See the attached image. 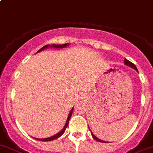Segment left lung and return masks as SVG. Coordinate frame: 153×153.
Masks as SVG:
<instances>
[{
  "label": "left lung",
  "instance_id": "8db88e82",
  "mask_svg": "<svg viewBox=\"0 0 153 153\" xmlns=\"http://www.w3.org/2000/svg\"><path fill=\"white\" fill-rule=\"evenodd\" d=\"M124 64L126 65H128V66L131 67V68H134L135 70H137V66H136V65H135L133 64V63H132L131 62H130V61H129V60L126 59H124ZM89 130H90V129H89ZM91 136H92V137H93V138L94 139V140H97V141H98V142H100V143H106L105 141H103V140H100V139H98V138H97V137H96L95 136H94V135L93 133H91Z\"/></svg>",
  "mask_w": 153,
  "mask_h": 153
}]
</instances>
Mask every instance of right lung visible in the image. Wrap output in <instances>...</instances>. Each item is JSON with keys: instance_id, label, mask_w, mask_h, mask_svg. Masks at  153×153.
Returning <instances> with one entry per match:
<instances>
[{"instance_id": "right-lung-1", "label": "right lung", "mask_w": 153, "mask_h": 153, "mask_svg": "<svg viewBox=\"0 0 153 153\" xmlns=\"http://www.w3.org/2000/svg\"><path fill=\"white\" fill-rule=\"evenodd\" d=\"M68 43H65V44H62V45H56V44H53V45H46L45 46H43L42 48H41L40 49H39L37 53H39V52H40V51H42L43 49H47L48 47H53V48H65V47H66V46H68ZM73 109L74 108H72V109L71 110V111H70L69 114H68V118H67V120H66V123H65V125L64 126V127H63L62 130H61V131L59 132V133H56V135H54V136H53V137H49V138H46V139H36V138H34L36 139V140H40V141H52V140H56V139H58L59 137H60L62 136V135L63 134V133H65V129L67 128V126H68V122H69V120L70 118H71V114H72V112H73Z\"/></svg>"}]
</instances>
